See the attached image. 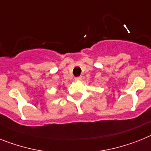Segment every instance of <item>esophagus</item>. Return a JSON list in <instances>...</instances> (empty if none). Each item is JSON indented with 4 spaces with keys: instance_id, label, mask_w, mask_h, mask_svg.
Segmentation results:
<instances>
[{
    "instance_id": "obj_1",
    "label": "esophagus",
    "mask_w": 151,
    "mask_h": 151,
    "mask_svg": "<svg viewBox=\"0 0 151 151\" xmlns=\"http://www.w3.org/2000/svg\"><path fill=\"white\" fill-rule=\"evenodd\" d=\"M81 80H82L81 76H79V77H77V78H75V81H81Z\"/></svg>"
}]
</instances>
